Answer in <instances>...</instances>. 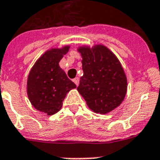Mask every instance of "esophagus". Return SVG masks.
Returning a JSON list of instances; mask_svg holds the SVG:
<instances>
[{
    "label": "esophagus",
    "mask_w": 160,
    "mask_h": 160,
    "mask_svg": "<svg viewBox=\"0 0 160 160\" xmlns=\"http://www.w3.org/2000/svg\"><path fill=\"white\" fill-rule=\"evenodd\" d=\"M73 81H74V83L76 84V86H78V85H79V83H80V79H79L78 77H76L73 80Z\"/></svg>",
    "instance_id": "1"
}]
</instances>
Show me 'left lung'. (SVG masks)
Segmentation results:
<instances>
[{
  "mask_svg": "<svg viewBox=\"0 0 160 160\" xmlns=\"http://www.w3.org/2000/svg\"><path fill=\"white\" fill-rule=\"evenodd\" d=\"M82 57L83 76L77 90L97 113H107L125 98L127 81L116 56L102 45L78 49Z\"/></svg>",
  "mask_w": 160,
  "mask_h": 160,
  "instance_id": "left-lung-1",
  "label": "left lung"
}]
</instances>
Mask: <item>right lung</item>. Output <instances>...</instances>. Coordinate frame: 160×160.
<instances>
[{
    "mask_svg": "<svg viewBox=\"0 0 160 160\" xmlns=\"http://www.w3.org/2000/svg\"><path fill=\"white\" fill-rule=\"evenodd\" d=\"M70 47L51 49L38 60L28 77L27 93L32 105L48 115L58 112L65 97L76 87L59 67V62Z\"/></svg>",
    "mask_w": 160,
    "mask_h": 160,
    "instance_id": "right-lung-1",
    "label": "right lung"
}]
</instances>
